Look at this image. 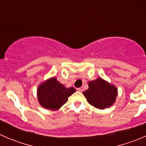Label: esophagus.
Masks as SVG:
<instances>
[{"label":"esophagus","instance_id":"34e87169","mask_svg":"<svg viewBox=\"0 0 146 146\" xmlns=\"http://www.w3.org/2000/svg\"><path fill=\"white\" fill-rule=\"evenodd\" d=\"M83 88H82V87H80V88H77V90L78 91H79V92H82V91H83Z\"/></svg>","mask_w":146,"mask_h":146}]
</instances>
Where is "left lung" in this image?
Here are the masks:
<instances>
[{
	"mask_svg": "<svg viewBox=\"0 0 146 146\" xmlns=\"http://www.w3.org/2000/svg\"><path fill=\"white\" fill-rule=\"evenodd\" d=\"M88 88L82 92L87 100L93 107L100 110L110 107L115 102L117 88L102 78L88 82Z\"/></svg>",
	"mask_w": 146,
	"mask_h": 146,
	"instance_id": "1",
	"label": "left lung"
}]
</instances>
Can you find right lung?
I'll list each match as a JSON object with an SVG mask.
<instances>
[{
  "label": "right lung",
  "instance_id": "add662e5",
  "mask_svg": "<svg viewBox=\"0 0 146 146\" xmlns=\"http://www.w3.org/2000/svg\"><path fill=\"white\" fill-rule=\"evenodd\" d=\"M76 92L73 87L66 88L56 78H51L39 85L37 98L39 104L47 110H56L67 102L68 97Z\"/></svg>",
  "mask_w": 146,
  "mask_h": 146
}]
</instances>
